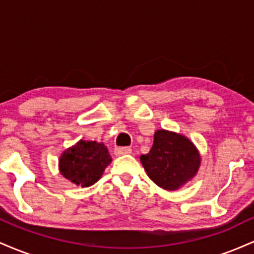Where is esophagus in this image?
Wrapping results in <instances>:
<instances>
[{
    "mask_svg": "<svg viewBox=\"0 0 254 254\" xmlns=\"http://www.w3.org/2000/svg\"><path fill=\"white\" fill-rule=\"evenodd\" d=\"M131 153V148L129 147H117L115 149V155L121 156V155H127V154Z\"/></svg>",
    "mask_w": 254,
    "mask_h": 254,
    "instance_id": "obj_1",
    "label": "esophagus"
}]
</instances>
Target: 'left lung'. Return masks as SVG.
<instances>
[{"label":"left lung","instance_id":"8db88e82","mask_svg":"<svg viewBox=\"0 0 254 254\" xmlns=\"http://www.w3.org/2000/svg\"><path fill=\"white\" fill-rule=\"evenodd\" d=\"M147 174L160 188L177 190L193 178L199 167V154L190 139L166 130H157L150 151L141 156Z\"/></svg>","mask_w":254,"mask_h":254}]
</instances>
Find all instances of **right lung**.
Listing matches in <instances>:
<instances>
[{
	"label": "right lung",
	"instance_id": "obj_1",
	"mask_svg": "<svg viewBox=\"0 0 254 254\" xmlns=\"http://www.w3.org/2000/svg\"><path fill=\"white\" fill-rule=\"evenodd\" d=\"M111 161L109 150L103 143L80 141L62 154L60 170L71 183L87 188L100 179Z\"/></svg>",
	"mask_w": 254,
	"mask_h": 254
}]
</instances>
